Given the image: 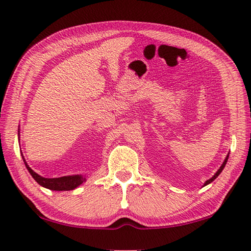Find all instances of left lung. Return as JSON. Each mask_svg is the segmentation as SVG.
<instances>
[{
	"label": "left lung",
	"instance_id": "obj_1",
	"mask_svg": "<svg viewBox=\"0 0 251 251\" xmlns=\"http://www.w3.org/2000/svg\"><path fill=\"white\" fill-rule=\"evenodd\" d=\"M228 156H229V154H227V157H226V159H225V160H224V162H223V165L221 166V168H220V169H218L217 170V172L215 173V175H214L212 177H211V179H209V180H207L206 182H205V183H204V186L205 185H207V184H209V183H211V182H213L214 180H215L216 179V177L218 176H220V173L223 171V169H224V168H225V165H226V162H227V160H228Z\"/></svg>",
	"mask_w": 251,
	"mask_h": 251
}]
</instances>
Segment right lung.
Returning a JSON list of instances; mask_svg holds the SVG:
<instances>
[{"instance_id":"right-lung-1","label":"right lung","mask_w":251,"mask_h":251,"mask_svg":"<svg viewBox=\"0 0 251 251\" xmlns=\"http://www.w3.org/2000/svg\"><path fill=\"white\" fill-rule=\"evenodd\" d=\"M20 133V131H18ZM23 160H24L25 166L27 170L34 177L35 181L37 182L39 185L44 186V188H47L52 191H70L75 188H78L80 184L83 183L85 181V177L83 176H60V177H44L39 176L38 173H36L34 170H31L29 166L27 165L25 161L24 157H23Z\"/></svg>"}]
</instances>
